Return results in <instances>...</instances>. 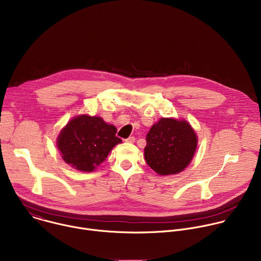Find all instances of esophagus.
Returning a JSON list of instances; mask_svg holds the SVG:
<instances>
[{"mask_svg": "<svg viewBox=\"0 0 261 261\" xmlns=\"http://www.w3.org/2000/svg\"><path fill=\"white\" fill-rule=\"evenodd\" d=\"M135 141V137L134 136H130L126 139V142H130V143H133Z\"/></svg>", "mask_w": 261, "mask_h": 261, "instance_id": "obj_1", "label": "esophagus"}]
</instances>
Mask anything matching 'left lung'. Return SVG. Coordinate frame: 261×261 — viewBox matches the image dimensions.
Listing matches in <instances>:
<instances>
[{
	"label": "left lung",
	"instance_id": "1",
	"mask_svg": "<svg viewBox=\"0 0 261 261\" xmlns=\"http://www.w3.org/2000/svg\"><path fill=\"white\" fill-rule=\"evenodd\" d=\"M144 159L160 175L175 174L187 167L196 151L197 136L185 120L161 118L146 134Z\"/></svg>",
	"mask_w": 261,
	"mask_h": 261
}]
</instances>
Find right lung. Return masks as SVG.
I'll list each match as a JSON object with an SVG mask.
<instances>
[{
	"mask_svg": "<svg viewBox=\"0 0 261 261\" xmlns=\"http://www.w3.org/2000/svg\"><path fill=\"white\" fill-rule=\"evenodd\" d=\"M117 128L99 117L87 115L73 118L58 136L57 145L63 160L81 171H93L122 142Z\"/></svg>",
	"mask_w": 261,
	"mask_h": 261,
	"instance_id": "obj_1",
	"label": "right lung"
}]
</instances>
